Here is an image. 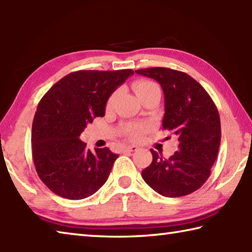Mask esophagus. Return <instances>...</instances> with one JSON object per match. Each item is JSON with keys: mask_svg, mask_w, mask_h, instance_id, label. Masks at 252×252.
<instances>
[{"mask_svg": "<svg viewBox=\"0 0 252 252\" xmlns=\"http://www.w3.org/2000/svg\"><path fill=\"white\" fill-rule=\"evenodd\" d=\"M138 149L139 148L137 146H135V145H130V146H127V147L124 148V152H131V153H134V152H137Z\"/></svg>", "mask_w": 252, "mask_h": 252, "instance_id": "1", "label": "esophagus"}]
</instances>
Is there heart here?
Segmentation results:
<instances>
[{"label":"heart","mask_w":252,"mask_h":252,"mask_svg":"<svg viewBox=\"0 0 252 252\" xmlns=\"http://www.w3.org/2000/svg\"><path fill=\"white\" fill-rule=\"evenodd\" d=\"M133 90L135 91L136 95L139 97V99L143 100L145 97L151 95L152 93L159 91V88H158L155 83H153L151 81H147V79H139V81H136L133 84ZM119 94H121V91H115L113 94L108 97L107 101H106V109L113 108V106L116 103ZM145 129H146V125H145V124H127L125 128H124V134L130 139H137L142 136Z\"/></svg>","instance_id":"heart-1"}]
</instances>
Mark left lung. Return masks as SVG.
I'll use <instances>...</instances> for the list:
<instances>
[{
	"instance_id": "1",
	"label": "left lung",
	"mask_w": 252,
	"mask_h": 252,
	"mask_svg": "<svg viewBox=\"0 0 252 252\" xmlns=\"http://www.w3.org/2000/svg\"><path fill=\"white\" fill-rule=\"evenodd\" d=\"M135 72L160 84L165 96L162 128L173 131L179 143L178 152L167 159L151 149L153 161L142 177L165 197L189 195L209 178L217 158L221 138L218 109L205 88L186 73L166 67Z\"/></svg>"
}]
</instances>
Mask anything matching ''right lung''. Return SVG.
<instances>
[{
	"label": "right lung",
	"mask_w": 252,
	"mask_h": 252,
	"mask_svg": "<svg viewBox=\"0 0 252 252\" xmlns=\"http://www.w3.org/2000/svg\"><path fill=\"white\" fill-rule=\"evenodd\" d=\"M133 69L77 70L55 83L37 105L32 156L39 179L57 196L78 200L107 180L118 155L107 147L87 149L79 139L88 123L103 117L108 97Z\"/></svg>",
	"instance_id": "obj_1"
}]
</instances>
